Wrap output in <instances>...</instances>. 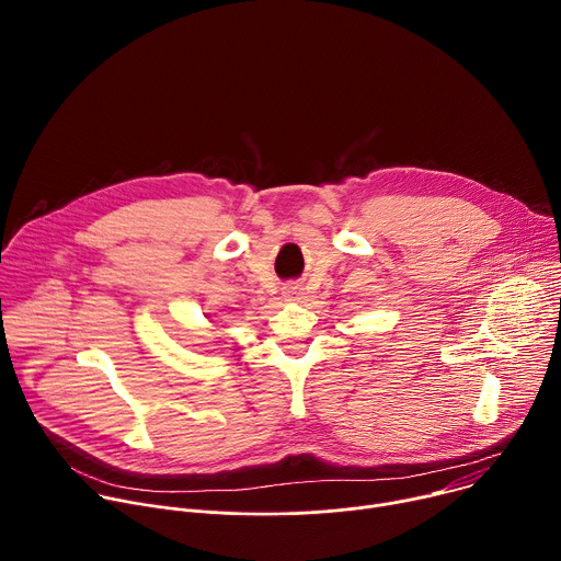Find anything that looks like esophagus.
<instances>
[{"label":"esophagus","mask_w":561,"mask_h":561,"mask_svg":"<svg viewBox=\"0 0 561 561\" xmlns=\"http://www.w3.org/2000/svg\"><path fill=\"white\" fill-rule=\"evenodd\" d=\"M299 295H301V288H299L297 284H288V286L284 288V297H286V299H290V301L299 299Z\"/></svg>","instance_id":"esophagus-1"}]
</instances>
